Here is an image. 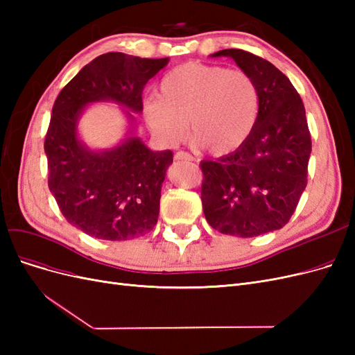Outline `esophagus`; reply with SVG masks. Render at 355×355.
I'll use <instances>...</instances> for the list:
<instances>
[{"mask_svg":"<svg viewBox=\"0 0 355 355\" xmlns=\"http://www.w3.org/2000/svg\"><path fill=\"white\" fill-rule=\"evenodd\" d=\"M175 159H176V161H194V157H192V155L188 154V153L179 151V153L175 154Z\"/></svg>","mask_w":355,"mask_h":355,"instance_id":"34e87169","label":"esophagus"}]
</instances>
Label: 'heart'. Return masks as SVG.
Segmentation results:
<instances>
[{
  "instance_id": "b5f03b06",
  "label": "heart",
  "mask_w": 355,
  "mask_h": 355,
  "mask_svg": "<svg viewBox=\"0 0 355 355\" xmlns=\"http://www.w3.org/2000/svg\"><path fill=\"white\" fill-rule=\"evenodd\" d=\"M149 128L167 144L191 135L200 146L223 157L249 141L259 116V90L249 73L220 65L187 62L168 71L144 106Z\"/></svg>"
}]
</instances>
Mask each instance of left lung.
Here are the masks:
<instances>
[{"label":"left lung","mask_w":355,"mask_h":355,"mask_svg":"<svg viewBox=\"0 0 355 355\" xmlns=\"http://www.w3.org/2000/svg\"><path fill=\"white\" fill-rule=\"evenodd\" d=\"M230 58L259 90V116L239 151L201 161V201L211 228L235 237H257L283 228L306 187L311 136L302 99L271 62L240 49L213 53Z\"/></svg>","instance_id":"obj_1"}]
</instances>
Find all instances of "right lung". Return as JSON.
<instances>
[{"label":"right lung","mask_w":355,"mask_h":355,"mask_svg":"<svg viewBox=\"0 0 355 355\" xmlns=\"http://www.w3.org/2000/svg\"><path fill=\"white\" fill-rule=\"evenodd\" d=\"M168 58L142 59L106 53L93 59L62 89L53 105L44 142L49 188L67 220L99 240L141 237L158 220L161 187L173 153L153 151L136 136L145 84ZM122 106L126 136L112 148L93 150L80 139L79 118L88 105Z\"/></svg>","instance_id":"add662e5"}]
</instances>
